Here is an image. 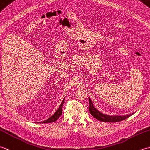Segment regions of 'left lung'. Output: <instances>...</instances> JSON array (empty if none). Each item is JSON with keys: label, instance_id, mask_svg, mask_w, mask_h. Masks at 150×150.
<instances>
[{"label": "left lung", "instance_id": "obj_1", "mask_svg": "<svg viewBox=\"0 0 150 150\" xmlns=\"http://www.w3.org/2000/svg\"><path fill=\"white\" fill-rule=\"evenodd\" d=\"M89 104H90V108H89V110H90V113L91 115L94 118H95L96 119L100 121H103V122H120V121L126 119L127 118L129 117L133 114V113L129 114L128 115H125V116H117V115L111 116V115H108L102 113L93 106V104L92 103L90 97H89Z\"/></svg>", "mask_w": 150, "mask_h": 150}]
</instances>
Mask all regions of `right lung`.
<instances>
[{
    "label": "right lung",
    "instance_id": "1",
    "mask_svg": "<svg viewBox=\"0 0 150 150\" xmlns=\"http://www.w3.org/2000/svg\"><path fill=\"white\" fill-rule=\"evenodd\" d=\"M64 99H65V98L62 100L61 104H60V106L58 108V110L55 111V113H54L52 116H51L50 117L48 118V119H47L46 120L42 121V122H37V123H50V122H55V121H56L62 113V106H63Z\"/></svg>",
    "mask_w": 150,
    "mask_h": 150
}]
</instances>
